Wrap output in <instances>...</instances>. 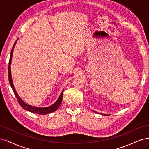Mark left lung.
<instances>
[{
    "instance_id": "8db88e82",
    "label": "left lung",
    "mask_w": 149,
    "mask_h": 149,
    "mask_svg": "<svg viewBox=\"0 0 149 149\" xmlns=\"http://www.w3.org/2000/svg\"><path fill=\"white\" fill-rule=\"evenodd\" d=\"M94 112H95V111H94ZM96 112V113H97V112ZM98 114H100V113H98ZM104 116H107V114H104Z\"/></svg>"
}]
</instances>
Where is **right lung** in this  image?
Returning a JSON list of instances; mask_svg holds the SVG:
<instances>
[{"label": "right lung", "instance_id": "1", "mask_svg": "<svg viewBox=\"0 0 149 149\" xmlns=\"http://www.w3.org/2000/svg\"><path fill=\"white\" fill-rule=\"evenodd\" d=\"M18 39L16 40V42L14 43V45L12 47V49L11 50V53H10V60H9V63H8V80H9V83H10V86L13 90V93H14L18 101H19L20 105L21 106V107L23 108L24 109H25L26 111H28L29 112H33V113H35L37 114H40V115H45L49 113H52V112H53L56 111L58 107H60L61 101H62V99H63V91L64 89L63 90L61 93L60 94V95L59 96V97L58 98V100H56V101L53 103V104H52L51 106H48V107H36V106H31L30 104H28L26 102H25L23 100H22L20 98V97L19 96V94H17L16 90L14 88V86H13V82H12V74H11V68H10V65L12 63V55H13V48L15 47L16 43L17 42Z\"/></svg>", "mask_w": 149, "mask_h": 149}]
</instances>
